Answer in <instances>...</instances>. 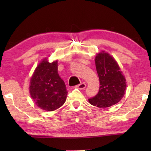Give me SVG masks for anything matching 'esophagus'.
I'll return each instance as SVG.
<instances>
[{"instance_id":"obj_1","label":"esophagus","mask_w":151,"mask_h":151,"mask_svg":"<svg viewBox=\"0 0 151 151\" xmlns=\"http://www.w3.org/2000/svg\"><path fill=\"white\" fill-rule=\"evenodd\" d=\"M76 88H80V89H84L86 88V84L84 83H81L76 86Z\"/></svg>"}]
</instances>
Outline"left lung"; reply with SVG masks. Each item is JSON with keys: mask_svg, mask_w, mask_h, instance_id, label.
Wrapping results in <instances>:
<instances>
[{"mask_svg": "<svg viewBox=\"0 0 151 151\" xmlns=\"http://www.w3.org/2000/svg\"><path fill=\"white\" fill-rule=\"evenodd\" d=\"M96 71L100 80V89L88 99L93 106L106 108L117 104L124 96L127 82L118 65L112 56L104 51L96 57Z\"/></svg>", "mask_w": 151, "mask_h": 151, "instance_id": "obj_1", "label": "left lung"}]
</instances>
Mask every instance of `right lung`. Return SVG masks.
Segmentation results:
<instances>
[{
    "label": "right lung",
    "mask_w": 151,
    "mask_h": 151,
    "mask_svg": "<svg viewBox=\"0 0 151 151\" xmlns=\"http://www.w3.org/2000/svg\"><path fill=\"white\" fill-rule=\"evenodd\" d=\"M30 95L40 109L52 111L63 106L68 91L58 71V62H41L30 80Z\"/></svg>",
    "instance_id": "right-lung-1"
}]
</instances>
